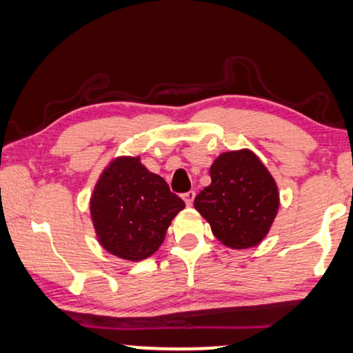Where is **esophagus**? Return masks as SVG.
Listing matches in <instances>:
<instances>
[{"mask_svg": "<svg viewBox=\"0 0 353 353\" xmlns=\"http://www.w3.org/2000/svg\"><path fill=\"white\" fill-rule=\"evenodd\" d=\"M194 196H196L194 191H188V193L183 194V199H185V203L188 205H191V204H193V201H194Z\"/></svg>", "mask_w": 353, "mask_h": 353, "instance_id": "1", "label": "esophagus"}]
</instances>
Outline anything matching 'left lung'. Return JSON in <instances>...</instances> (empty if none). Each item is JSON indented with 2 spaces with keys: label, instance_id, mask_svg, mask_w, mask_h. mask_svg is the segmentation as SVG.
<instances>
[{
  "label": "left lung",
  "instance_id": "8db88e82",
  "mask_svg": "<svg viewBox=\"0 0 353 353\" xmlns=\"http://www.w3.org/2000/svg\"><path fill=\"white\" fill-rule=\"evenodd\" d=\"M194 208L223 245L245 250L268 235L279 210L277 185L251 150L221 154Z\"/></svg>",
  "mask_w": 353,
  "mask_h": 353
}]
</instances>
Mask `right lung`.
Instances as JSON below:
<instances>
[{"mask_svg":"<svg viewBox=\"0 0 353 353\" xmlns=\"http://www.w3.org/2000/svg\"><path fill=\"white\" fill-rule=\"evenodd\" d=\"M185 208L162 176L139 157L113 160L95 185L90 216L100 245L128 261L149 258L165 238L172 219Z\"/></svg>","mask_w":353,"mask_h":353,"instance_id":"1","label":"right lung"}]
</instances>
